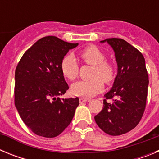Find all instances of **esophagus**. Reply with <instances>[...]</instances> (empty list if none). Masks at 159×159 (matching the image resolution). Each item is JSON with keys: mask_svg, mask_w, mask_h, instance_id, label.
<instances>
[{"mask_svg": "<svg viewBox=\"0 0 159 159\" xmlns=\"http://www.w3.org/2000/svg\"><path fill=\"white\" fill-rule=\"evenodd\" d=\"M90 99H85V98H80V103H84V102H89Z\"/></svg>", "mask_w": 159, "mask_h": 159, "instance_id": "1", "label": "esophagus"}]
</instances>
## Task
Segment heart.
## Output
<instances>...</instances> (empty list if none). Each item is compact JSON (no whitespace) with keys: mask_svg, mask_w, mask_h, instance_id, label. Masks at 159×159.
I'll list each match as a JSON object with an SVG mask.
<instances>
[{"mask_svg":"<svg viewBox=\"0 0 159 159\" xmlns=\"http://www.w3.org/2000/svg\"><path fill=\"white\" fill-rule=\"evenodd\" d=\"M79 57L86 64L92 65L89 80H80L73 84L71 92L73 95L89 98L102 92L103 83L110 84L115 78V68L111 63L105 60V55L96 46L88 45L81 49ZM60 69L63 75L72 81L79 75L80 66L72 56H66L60 64Z\"/></svg>","mask_w":159,"mask_h":159,"instance_id":"b5f03b06","label":"heart"}]
</instances>
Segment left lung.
Segmentation results:
<instances>
[{"mask_svg":"<svg viewBox=\"0 0 159 159\" xmlns=\"http://www.w3.org/2000/svg\"><path fill=\"white\" fill-rule=\"evenodd\" d=\"M118 64V74L111 89L105 94L102 109L95 123L106 134L127 133L139 124L147 104L148 74L145 59L137 48L120 38H108ZM107 99H113L112 104Z\"/></svg>","mask_w":159,"mask_h":159,"instance_id":"8db88e82","label":"left lung"}]
</instances>
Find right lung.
I'll use <instances>...</instances> for the list:
<instances>
[{"mask_svg": "<svg viewBox=\"0 0 159 159\" xmlns=\"http://www.w3.org/2000/svg\"><path fill=\"white\" fill-rule=\"evenodd\" d=\"M78 43L48 36L24 53L15 71L14 102L20 116L34 134L54 138L72 120L79 98L60 99L69 87L61 72L63 58Z\"/></svg>", "mask_w": 159, "mask_h": 159, "instance_id": "right-lung-1", "label": "right lung"}]
</instances>
